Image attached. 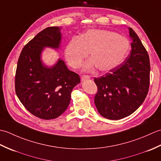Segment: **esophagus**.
<instances>
[{"label": "esophagus", "instance_id": "esophagus-1", "mask_svg": "<svg viewBox=\"0 0 161 161\" xmlns=\"http://www.w3.org/2000/svg\"><path fill=\"white\" fill-rule=\"evenodd\" d=\"M91 79V77L89 76V75H82V76L81 77V80L84 81L85 80H90Z\"/></svg>", "mask_w": 161, "mask_h": 161}]
</instances>
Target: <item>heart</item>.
Instances as JSON below:
<instances>
[{"mask_svg": "<svg viewBox=\"0 0 161 161\" xmlns=\"http://www.w3.org/2000/svg\"><path fill=\"white\" fill-rule=\"evenodd\" d=\"M129 49V42L125 37L109 30L93 29L68 42L65 57L72 68L77 69L89 53L91 59L84 65V69L91 71L97 67L101 72H107L119 66Z\"/></svg>", "mask_w": 161, "mask_h": 161, "instance_id": "obj_1", "label": "heart"}]
</instances>
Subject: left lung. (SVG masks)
Listing matches in <instances>:
<instances>
[{"mask_svg":"<svg viewBox=\"0 0 161 161\" xmlns=\"http://www.w3.org/2000/svg\"><path fill=\"white\" fill-rule=\"evenodd\" d=\"M129 30L132 39L129 55L114 69L94 78L97 86L95 107L102 116L109 119H119L132 114L149 91V54L136 33L131 28Z\"/></svg>","mask_w":161,"mask_h":161,"instance_id":"1","label":"left lung"}]
</instances>
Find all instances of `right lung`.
<instances>
[{"label": "right lung", "instance_id": "1", "mask_svg": "<svg viewBox=\"0 0 161 161\" xmlns=\"http://www.w3.org/2000/svg\"><path fill=\"white\" fill-rule=\"evenodd\" d=\"M59 27H48L24 46L15 75V91L30 113L43 119L59 117L66 110L73 88L80 82L78 74L68 69L59 59L52 68L45 66L41 54L45 47L59 48Z\"/></svg>", "mask_w": 161, "mask_h": 161}]
</instances>
